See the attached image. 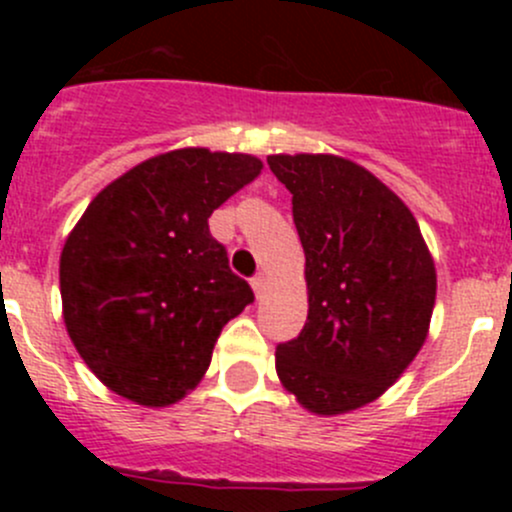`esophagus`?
<instances>
[{"mask_svg": "<svg viewBox=\"0 0 512 512\" xmlns=\"http://www.w3.org/2000/svg\"><path fill=\"white\" fill-rule=\"evenodd\" d=\"M250 285H252V289H255L257 297H262V292H265V287H267L265 275H255V277H252V280H250Z\"/></svg>", "mask_w": 512, "mask_h": 512, "instance_id": "esophagus-1", "label": "esophagus"}]
</instances>
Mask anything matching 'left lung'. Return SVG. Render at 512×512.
Instances as JSON below:
<instances>
[{
  "label": "left lung",
  "mask_w": 512,
  "mask_h": 512,
  "mask_svg": "<svg viewBox=\"0 0 512 512\" xmlns=\"http://www.w3.org/2000/svg\"><path fill=\"white\" fill-rule=\"evenodd\" d=\"M292 193L309 312L277 344V376L299 404L337 416L379 399L423 347L436 267L416 218L361 165L324 153L267 156Z\"/></svg>",
  "instance_id": "1"
}]
</instances>
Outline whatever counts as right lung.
<instances>
[{
    "label": "right lung",
    "mask_w": 512,
    "mask_h": 512,
    "mask_svg": "<svg viewBox=\"0 0 512 512\" xmlns=\"http://www.w3.org/2000/svg\"><path fill=\"white\" fill-rule=\"evenodd\" d=\"M260 170L245 153H163L106 185L71 230L59 265L66 332L118 396L183 399L225 324L255 299L208 218Z\"/></svg>",
    "instance_id": "add662e5"
}]
</instances>
